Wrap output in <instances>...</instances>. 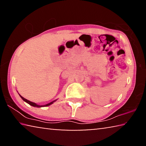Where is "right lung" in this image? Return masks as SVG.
Returning <instances> with one entry per match:
<instances>
[{
    "instance_id": "add662e5",
    "label": "right lung",
    "mask_w": 146,
    "mask_h": 146,
    "mask_svg": "<svg viewBox=\"0 0 146 146\" xmlns=\"http://www.w3.org/2000/svg\"><path fill=\"white\" fill-rule=\"evenodd\" d=\"M20 95V97H21V98L22 99H23L24 101H25L26 102H27L28 104H29V105H31V106H33V107H36V108H41V107H46V106H50L51 104H52L53 103V102H55V101H56V100H53V101H52V102H50V103H49V104H46V105H43V106H40V105H38V104H35V103H34V102H31V101H29V100H27V99H26V98H24V97H22V96L21 95Z\"/></svg>"
}]
</instances>
